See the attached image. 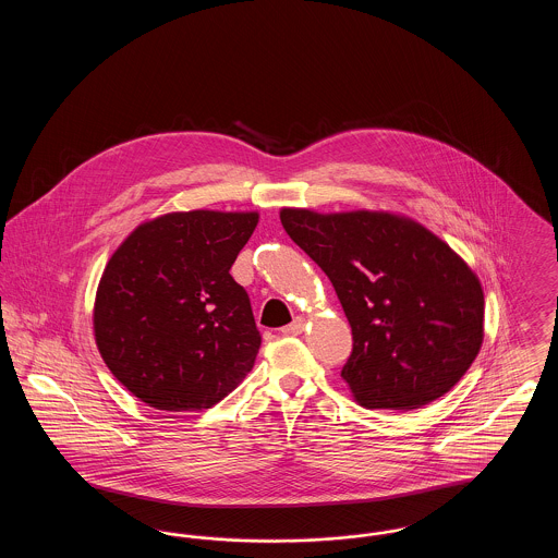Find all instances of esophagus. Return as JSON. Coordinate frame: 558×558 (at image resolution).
Returning a JSON list of instances; mask_svg holds the SVG:
<instances>
[{
  "mask_svg": "<svg viewBox=\"0 0 558 558\" xmlns=\"http://www.w3.org/2000/svg\"><path fill=\"white\" fill-rule=\"evenodd\" d=\"M303 328H305V319L294 318L289 326L282 328V332H284V335H301Z\"/></svg>",
  "mask_w": 558,
  "mask_h": 558,
  "instance_id": "esophagus-1",
  "label": "esophagus"
}]
</instances>
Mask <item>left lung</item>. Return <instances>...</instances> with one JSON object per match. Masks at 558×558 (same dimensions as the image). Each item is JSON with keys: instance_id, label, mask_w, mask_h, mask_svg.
Instances as JSON below:
<instances>
[{"instance_id": "8db88e82", "label": "left lung", "mask_w": 558, "mask_h": 558, "mask_svg": "<svg viewBox=\"0 0 558 558\" xmlns=\"http://www.w3.org/2000/svg\"><path fill=\"white\" fill-rule=\"evenodd\" d=\"M280 221L330 278L353 349L341 376L368 410L446 396L483 343L475 271L425 226L383 211L282 209Z\"/></svg>"}]
</instances>
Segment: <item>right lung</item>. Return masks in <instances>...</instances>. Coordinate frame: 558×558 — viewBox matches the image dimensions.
<instances>
[{"label": "right lung", "mask_w": 558, "mask_h": 558, "mask_svg": "<svg viewBox=\"0 0 558 558\" xmlns=\"http://www.w3.org/2000/svg\"><path fill=\"white\" fill-rule=\"evenodd\" d=\"M257 213H167L108 259L94 305L100 355L144 403L207 410L251 372L262 335L230 276Z\"/></svg>", "instance_id": "1"}]
</instances>
